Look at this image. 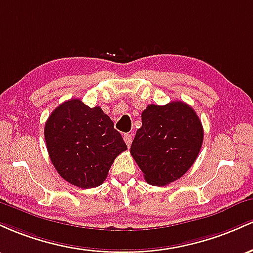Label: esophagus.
<instances>
[{
	"mask_svg": "<svg viewBox=\"0 0 253 253\" xmlns=\"http://www.w3.org/2000/svg\"><path fill=\"white\" fill-rule=\"evenodd\" d=\"M124 141H126V143L127 147L131 146L132 135H131V134H124Z\"/></svg>",
	"mask_w": 253,
	"mask_h": 253,
	"instance_id": "34e87169",
	"label": "esophagus"
}]
</instances>
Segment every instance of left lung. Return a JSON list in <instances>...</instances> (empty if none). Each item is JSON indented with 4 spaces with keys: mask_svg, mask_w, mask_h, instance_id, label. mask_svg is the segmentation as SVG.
Returning a JSON list of instances; mask_svg holds the SVG:
<instances>
[{
    "mask_svg": "<svg viewBox=\"0 0 253 253\" xmlns=\"http://www.w3.org/2000/svg\"><path fill=\"white\" fill-rule=\"evenodd\" d=\"M130 153L152 185L163 186L179 179L198 157L203 126L191 106L183 101L150 104L141 115Z\"/></svg>",
    "mask_w": 253,
    "mask_h": 253,
    "instance_id": "obj_1",
    "label": "left lung"
}]
</instances>
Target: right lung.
I'll return each instance as SVG.
<instances>
[{"label": "right lung", "mask_w": 253, "mask_h": 253, "mask_svg": "<svg viewBox=\"0 0 253 253\" xmlns=\"http://www.w3.org/2000/svg\"><path fill=\"white\" fill-rule=\"evenodd\" d=\"M44 136L56 171L81 189L101 185L115 159L127 149L111 118L80 99L64 101L53 110Z\"/></svg>", "instance_id": "obj_1"}]
</instances>
